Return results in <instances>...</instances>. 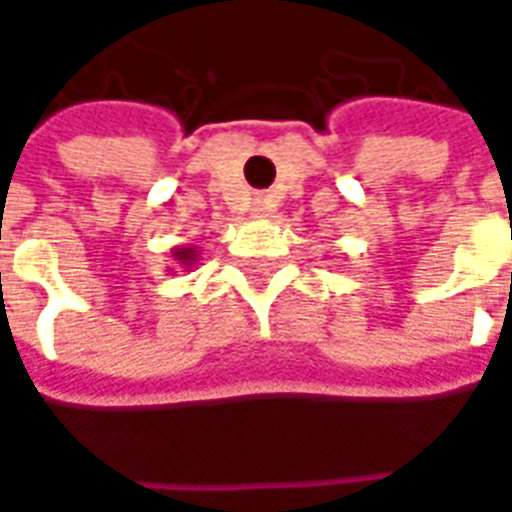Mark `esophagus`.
I'll list each match as a JSON object with an SVG mask.
<instances>
[{
  "label": "esophagus",
  "instance_id": "1",
  "mask_svg": "<svg viewBox=\"0 0 512 512\" xmlns=\"http://www.w3.org/2000/svg\"><path fill=\"white\" fill-rule=\"evenodd\" d=\"M255 217H269V202L266 199H255Z\"/></svg>",
  "mask_w": 512,
  "mask_h": 512
}]
</instances>
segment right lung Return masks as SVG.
Returning <instances> with one entry per match:
<instances>
[{
  "instance_id": "obj_1",
  "label": "right lung",
  "mask_w": 512,
  "mask_h": 512,
  "mask_svg": "<svg viewBox=\"0 0 512 512\" xmlns=\"http://www.w3.org/2000/svg\"><path fill=\"white\" fill-rule=\"evenodd\" d=\"M173 257H176L182 266H191V263L196 260V252L194 249H176V252H173Z\"/></svg>"
}]
</instances>
